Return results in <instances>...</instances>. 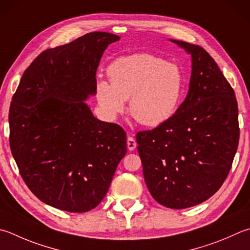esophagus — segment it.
<instances>
[{
  "instance_id": "34e87169",
  "label": "esophagus",
  "mask_w": 250,
  "mask_h": 250,
  "mask_svg": "<svg viewBox=\"0 0 250 250\" xmlns=\"http://www.w3.org/2000/svg\"><path fill=\"white\" fill-rule=\"evenodd\" d=\"M136 146H137L136 140L133 137L128 136V137H127V148H128L129 151H133V150L136 148Z\"/></svg>"
}]
</instances>
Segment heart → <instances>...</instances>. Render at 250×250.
<instances>
[{"label":"heart","mask_w":250,"mask_h":250,"mask_svg":"<svg viewBox=\"0 0 250 250\" xmlns=\"http://www.w3.org/2000/svg\"><path fill=\"white\" fill-rule=\"evenodd\" d=\"M110 83L99 81L96 96L107 116L115 117L129 100V113L145 126H158L176 112L185 90V76L175 63L152 54H133L107 67Z\"/></svg>","instance_id":"heart-1"}]
</instances>
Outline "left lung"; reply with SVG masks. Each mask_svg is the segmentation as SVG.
<instances>
[{"label":"left lung","mask_w":250,"mask_h":250,"mask_svg":"<svg viewBox=\"0 0 250 250\" xmlns=\"http://www.w3.org/2000/svg\"><path fill=\"white\" fill-rule=\"evenodd\" d=\"M191 55L185 100L171 119L136 140L144 177L155 201L185 209L209 199L228 177L239 140L233 88L199 45L172 40Z\"/></svg>","instance_id":"1"}]
</instances>
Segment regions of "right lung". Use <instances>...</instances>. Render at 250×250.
I'll return each mask as SVG.
<instances>
[{
  "label": "right lung",
  "instance_id": "obj_1",
  "mask_svg": "<svg viewBox=\"0 0 250 250\" xmlns=\"http://www.w3.org/2000/svg\"><path fill=\"white\" fill-rule=\"evenodd\" d=\"M119 40L96 31L43 51L12 98V154L32 194L56 209L82 213L96 208L126 154L125 130L96 119L83 102L96 95L103 52Z\"/></svg>",
  "mask_w": 250,
  "mask_h": 250
}]
</instances>
